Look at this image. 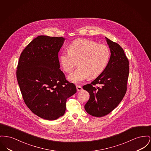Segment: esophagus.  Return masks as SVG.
I'll list each match as a JSON object with an SVG mask.
<instances>
[{"label": "esophagus", "mask_w": 151, "mask_h": 151, "mask_svg": "<svg viewBox=\"0 0 151 151\" xmlns=\"http://www.w3.org/2000/svg\"><path fill=\"white\" fill-rule=\"evenodd\" d=\"M76 89H77L78 91H81L83 89V88L80 86H76Z\"/></svg>", "instance_id": "1"}]
</instances>
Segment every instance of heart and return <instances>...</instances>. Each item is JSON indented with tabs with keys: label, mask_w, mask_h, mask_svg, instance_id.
Instances as JSON below:
<instances>
[{
	"label": "heart",
	"mask_w": 151,
	"mask_h": 151,
	"mask_svg": "<svg viewBox=\"0 0 151 151\" xmlns=\"http://www.w3.org/2000/svg\"><path fill=\"white\" fill-rule=\"evenodd\" d=\"M69 51L63 52L60 56V64L63 70L70 73L76 65L79 67L68 76V79L79 83L88 77L93 79L99 76L108 64L110 50L105 45L88 39H78L69 45Z\"/></svg>",
	"instance_id": "obj_1"
}]
</instances>
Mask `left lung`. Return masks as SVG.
<instances>
[{
	"label": "left lung",
	"instance_id": "left-lung-1",
	"mask_svg": "<svg viewBox=\"0 0 151 151\" xmlns=\"http://www.w3.org/2000/svg\"><path fill=\"white\" fill-rule=\"evenodd\" d=\"M106 39L111 51L109 62L97 78L83 87L90 96L84 108L89 115L95 117L112 112L122 100L127 89L129 61L120 45Z\"/></svg>",
	"mask_w": 151,
	"mask_h": 151
}]
</instances>
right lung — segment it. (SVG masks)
I'll return each instance as SVG.
<instances>
[{"mask_svg": "<svg viewBox=\"0 0 151 151\" xmlns=\"http://www.w3.org/2000/svg\"><path fill=\"white\" fill-rule=\"evenodd\" d=\"M65 39L39 36L21 53L17 78L24 101L36 115L54 120L65 111L67 99L76 92L60 68L58 53Z\"/></svg>", "mask_w": 151, "mask_h": 151, "instance_id": "right-lung-1", "label": "right lung"}]
</instances>
